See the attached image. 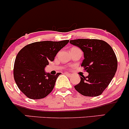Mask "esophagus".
<instances>
[{
    "instance_id": "1",
    "label": "esophagus",
    "mask_w": 129,
    "mask_h": 129,
    "mask_svg": "<svg viewBox=\"0 0 129 129\" xmlns=\"http://www.w3.org/2000/svg\"><path fill=\"white\" fill-rule=\"evenodd\" d=\"M65 74L66 75V76H68V77H71L72 76V74H70V73H68V72H66V73H65Z\"/></svg>"
}]
</instances>
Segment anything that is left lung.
Instances as JSON below:
<instances>
[{
  "label": "left lung",
  "mask_w": 129,
  "mask_h": 129,
  "mask_svg": "<svg viewBox=\"0 0 129 129\" xmlns=\"http://www.w3.org/2000/svg\"><path fill=\"white\" fill-rule=\"evenodd\" d=\"M72 45L83 51L84 59L81 66L89 73L80 77V83L74 86L81 94L96 97L101 95L115 76L118 61L115 52L107 43L96 39L70 40Z\"/></svg>",
  "instance_id": "obj_1"
}]
</instances>
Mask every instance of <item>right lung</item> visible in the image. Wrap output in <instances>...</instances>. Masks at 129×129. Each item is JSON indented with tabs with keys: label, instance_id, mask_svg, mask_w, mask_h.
I'll use <instances>...</instances> for the list:
<instances>
[{
	"label": "right lung",
	"instance_id": "add662e5",
	"mask_svg": "<svg viewBox=\"0 0 129 129\" xmlns=\"http://www.w3.org/2000/svg\"><path fill=\"white\" fill-rule=\"evenodd\" d=\"M69 41L35 42L19 52L14 61V79L19 89L27 98L43 99L53 90L61 73L51 75L46 73L44 68Z\"/></svg>",
	"mask_w": 129,
	"mask_h": 129
}]
</instances>
